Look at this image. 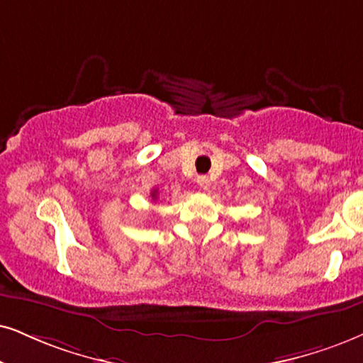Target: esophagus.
Listing matches in <instances>:
<instances>
[{
    "label": "esophagus",
    "mask_w": 363,
    "mask_h": 363,
    "mask_svg": "<svg viewBox=\"0 0 363 363\" xmlns=\"http://www.w3.org/2000/svg\"><path fill=\"white\" fill-rule=\"evenodd\" d=\"M197 184H199L201 189L208 191L209 186H211V181L206 176H201V177H197Z\"/></svg>",
    "instance_id": "34e87169"
}]
</instances>
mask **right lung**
Here are the masks:
<instances>
[{
  "instance_id": "right-lung-1",
  "label": "right lung",
  "mask_w": 363,
  "mask_h": 363,
  "mask_svg": "<svg viewBox=\"0 0 363 363\" xmlns=\"http://www.w3.org/2000/svg\"><path fill=\"white\" fill-rule=\"evenodd\" d=\"M150 196H152V199H155V197H157V191H152V194Z\"/></svg>"
}]
</instances>
